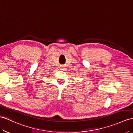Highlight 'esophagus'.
<instances>
[{
	"instance_id": "34e87169",
	"label": "esophagus",
	"mask_w": 133,
	"mask_h": 133,
	"mask_svg": "<svg viewBox=\"0 0 133 133\" xmlns=\"http://www.w3.org/2000/svg\"><path fill=\"white\" fill-rule=\"evenodd\" d=\"M63 69H64V67H63V66H60V69L63 70Z\"/></svg>"
}]
</instances>
